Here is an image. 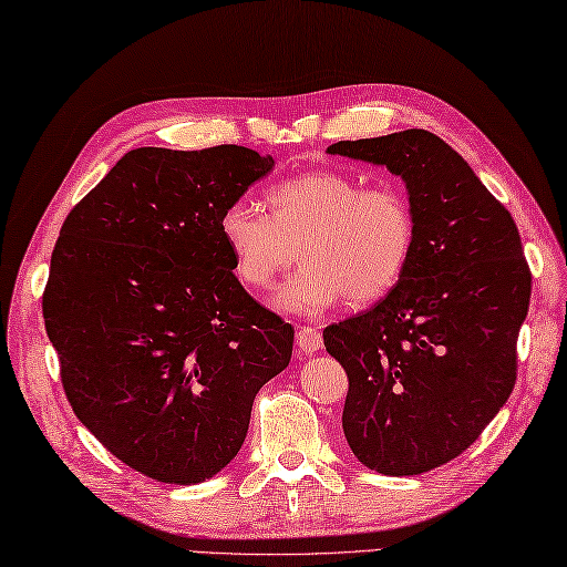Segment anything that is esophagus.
I'll list each match as a JSON object with an SVG mask.
<instances>
[{"instance_id": "esophagus-1", "label": "esophagus", "mask_w": 567, "mask_h": 567, "mask_svg": "<svg viewBox=\"0 0 567 567\" xmlns=\"http://www.w3.org/2000/svg\"><path fill=\"white\" fill-rule=\"evenodd\" d=\"M296 346L298 352H316L323 348V338H320V330L313 326H301L296 330Z\"/></svg>"}]
</instances>
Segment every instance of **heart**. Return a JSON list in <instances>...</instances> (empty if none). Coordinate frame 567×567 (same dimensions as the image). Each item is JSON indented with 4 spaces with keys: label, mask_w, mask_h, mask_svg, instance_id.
<instances>
[{
    "label": "heart",
    "mask_w": 567,
    "mask_h": 567,
    "mask_svg": "<svg viewBox=\"0 0 567 567\" xmlns=\"http://www.w3.org/2000/svg\"><path fill=\"white\" fill-rule=\"evenodd\" d=\"M266 205L269 215L231 202L219 234L249 288H266L301 254L303 266L274 296L286 313L318 316L346 296L352 306L375 303L408 271L416 224L398 187H362L352 175L316 169L274 185Z\"/></svg>",
    "instance_id": "heart-1"
}]
</instances>
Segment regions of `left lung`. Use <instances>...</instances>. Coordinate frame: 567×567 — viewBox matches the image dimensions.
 I'll return each instance as SVG.
<instances>
[{"label": "left lung", "instance_id": "8db88e82", "mask_svg": "<svg viewBox=\"0 0 567 567\" xmlns=\"http://www.w3.org/2000/svg\"><path fill=\"white\" fill-rule=\"evenodd\" d=\"M404 179L416 239L408 271L365 313L323 330L348 372L343 432L358 462L412 476L468 450L516 384L530 269L508 209L430 131L328 147Z\"/></svg>", "mask_w": 567, "mask_h": 567}]
</instances>
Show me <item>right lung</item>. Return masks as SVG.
I'll return each instance as SVG.
<instances>
[{
	"label": "right lung",
	"instance_id": "1",
	"mask_svg": "<svg viewBox=\"0 0 567 567\" xmlns=\"http://www.w3.org/2000/svg\"><path fill=\"white\" fill-rule=\"evenodd\" d=\"M271 155L137 147L63 221L44 323L63 392L95 440L163 484L227 466L293 328L244 291L219 217Z\"/></svg>",
	"mask_w": 567,
	"mask_h": 567
}]
</instances>
